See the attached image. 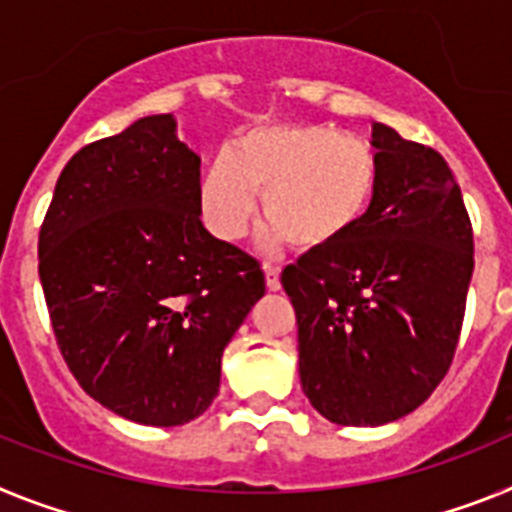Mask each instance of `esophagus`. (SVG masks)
<instances>
[{"label":"esophagus","mask_w":512,"mask_h":512,"mask_svg":"<svg viewBox=\"0 0 512 512\" xmlns=\"http://www.w3.org/2000/svg\"><path fill=\"white\" fill-rule=\"evenodd\" d=\"M265 283H268L270 291H278V288H281V265L265 262Z\"/></svg>","instance_id":"1"}]
</instances>
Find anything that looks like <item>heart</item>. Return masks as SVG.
<instances>
[{
  "label": "heart",
  "instance_id": "obj_1",
  "mask_svg": "<svg viewBox=\"0 0 512 512\" xmlns=\"http://www.w3.org/2000/svg\"><path fill=\"white\" fill-rule=\"evenodd\" d=\"M379 190L366 139L314 123H265L216 151L201 180V216L213 237L237 242L262 213L301 252L327 250L363 224Z\"/></svg>",
  "mask_w": 512,
  "mask_h": 512
}]
</instances>
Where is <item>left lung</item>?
Segmentation results:
<instances>
[{
  "label": "left lung",
  "instance_id": "obj_1",
  "mask_svg": "<svg viewBox=\"0 0 512 512\" xmlns=\"http://www.w3.org/2000/svg\"><path fill=\"white\" fill-rule=\"evenodd\" d=\"M376 201L358 229L288 265L299 376L337 425H384L417 410L459 345L474 231L446 159L373 123Z\"/></svg>",
  "mask_w": 512,
  "mask_h": 512
}]
</instances>
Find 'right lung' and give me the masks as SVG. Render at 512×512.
I'll list each match as a JSON object with an SVG mask.
<instances>
[{"instance_id": "add662e5", "label": "right lung", "mask_w": 512, "mask_h": 512, "mask_svg": "<svg viewBox=\"0 0 512 512\" xmlns=\"http://www.w3.org/2000/svg\"><path fill=\"white\" fill-rule=\"evenodd\" d=\"M201 157L172 115L82 146L38 237L56 345L92 399L172 428L219 394L221 355L265 293L260 262L201 221Z\"/></svg>"}]
</instances>
